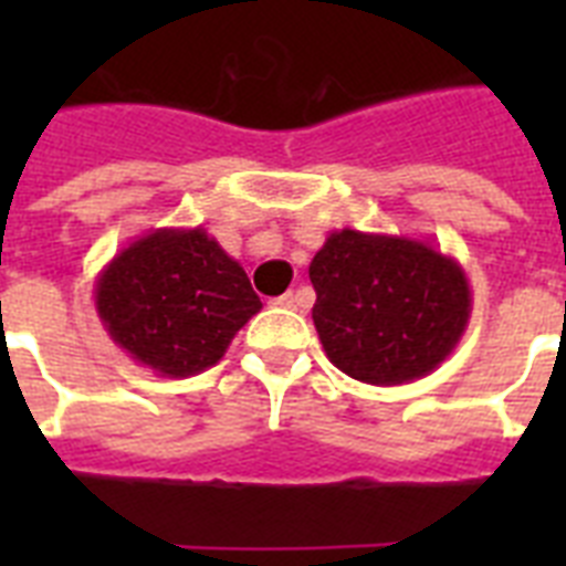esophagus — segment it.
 <instances>
[{"mask_svg": "<svg viewBox=\"0 0 566 566\" xmlns=\"http://www.w3.org/2000/svg\"><path fill=\"white\" fill-rule=\"evenodd\" d=\"M273 305H279V308H296V305H300V296H296L293 291H287L282 293V296H275Z\"/></svg>", "mask_w": 566, "mask_h": 566, "instance_id": "34e87169", "label": "esophagus"}]
</instances>
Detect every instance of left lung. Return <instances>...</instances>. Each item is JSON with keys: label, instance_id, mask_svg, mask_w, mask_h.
Listing matches in <instances>:
<instances>
[{"label": "left lung", "instance_id": "8db88e82", "mask_svg": "<svg viewBox=\"0 0 566 566\" xmlns=\"http://www.w3.org/2000/svg\"><path fill=\"white\" fill-rule=\"evenodd\" d=\"M308 275L328 361L364 385H408L438 370L473 311L464 266L426 240L332 231Z\"/></svg>", "mask_w": 566, "mask_h": 566}]
</instances>
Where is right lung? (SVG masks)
Masks as SVG:
<instances>
[{"mask_svg": "<svg viewBox=\"0 0 566 566\" xmlns=\"http://www.w3.org/2000/svg\"><path fill=\"white\" fill-rule=\"evenodd\" d=\"M93 300L111 340L158 376L220 361L261 311L247 270L205 229H155L111 258Z\"/></svg>", "mask_w": 566, "mask_h": 566, "instance_id": "obj_1", "label": "right lung"}]
</instances>
